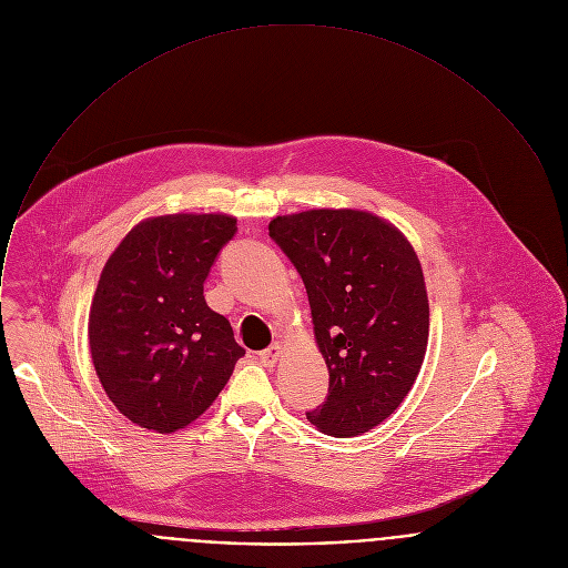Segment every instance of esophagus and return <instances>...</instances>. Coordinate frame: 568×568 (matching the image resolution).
<instances>
[{"instance_id": "34e87169", "label": "esophagus", "mask_w": 568, "mask_h": 568, "mask_svg": "<svg viewBox=\"0 0 568 568\" xmlns=\"http://www.w3.org/2000/svg\"><path fill=\"white\" fill-rule=\"evenodd\" d=\"M282 353H284V348H282V344H271L266 351H262L260 353V362L264 364V366H273L280 357H282Z\"/></svg>"}]
</instances>
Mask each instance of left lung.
<instances>
[{
    "label": "left lung",
    "mask_w": 568,
    "mask_h": 568,
    "mask_svg": "<svg viewBox=\"0 0 568 568\" xmlns=\"http://www.w3.org/2000/svg\"><path fill=\"white\" fill-rule=\"evenodd\" d=\"M268 235L308 293L328 396L306 418L324 434L371 432L407 396L425 359L429 304L407 237L359 209L277 215Z\"/></svg>",
    "instance_id": "1"
}]
</instances>
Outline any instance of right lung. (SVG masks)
Returning a JSON list of instances; mask_svg holds the SVG:
<instances>
[{"instance_id": "add662e5", "label": "right lung", "mask_w": 568, "mask_h": 568, "mask_svg": "<svg viewBox=\"0 0 568 568\" xmlns=\"http://www.w3.org/2000/svg\"><path fill=\"white\" fill-rule=\"evenodd\" d=\"M224 213L139 222L105 262L88 337L94 371L132 423L172 434L215 400L244 348L204 302V280L235 235Z\"/></svg>"}]
</instances>
